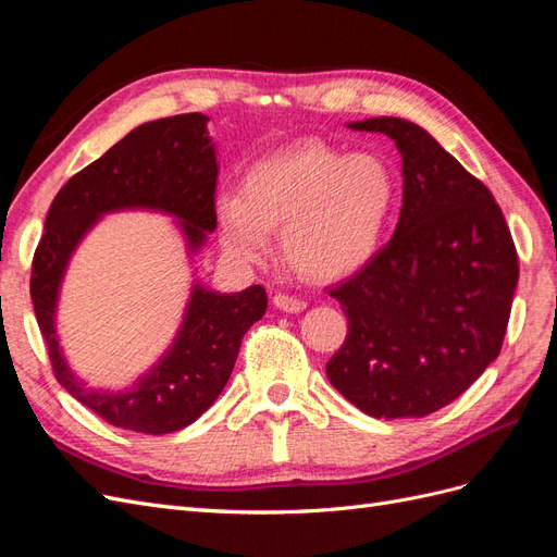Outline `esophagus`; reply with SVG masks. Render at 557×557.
Listing matches in <instances>:
<instances>
[{
    "label": "esophagus",
    "mask_w": 557,
    "mask_h": 557,
    "mask_svg": "<svg viewBox=\"0 0 557 557\" xmlns=\"http://www.w3.org/2000/svg\"><path fill=\"white\" fill-rule=\"evenodd\" d=\"M274 307L285 311V313H299L307 309V301L299 299V297H293L288 293H276L274 295Z\"/></svg>",
    "instance_id": "obj_1"
}]
</instances>
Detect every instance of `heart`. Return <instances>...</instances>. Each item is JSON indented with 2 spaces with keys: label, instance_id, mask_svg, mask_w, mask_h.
<instances>
[{
  "label": "heart",
  "instance_id": "1",
  "mask_svg": "<svg viewBox=\"0 0 557 557\" xmlns=\"http://www.w3.org/2000/svg\"><path fill=\"white\" fill-rule=\"evenodd\" d=\"M397 207V176L374 153H342L301 141L252 162L239 195L218 199L225 250L260 262L269 232L281 230V252L301 276L336 281L372 260Z\"/></svg>",
  "mask_w": 557,
  "mask_h": 557
}]
</instances>
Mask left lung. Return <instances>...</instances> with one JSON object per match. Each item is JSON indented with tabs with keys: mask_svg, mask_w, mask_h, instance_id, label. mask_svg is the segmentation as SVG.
Masks as SVG:
<instances>
[{
	"mask_svg": "<svg viewBox=\"0 0 557 557\" xmlns=\"http://www.w3.org/2000/svg\"><path fill=\"white\" fill-rule=\"evenodd\" d=\"M401 153L393 239L330 290L348 318L330 383L374 418H423L460 397L502 350L518 252L493 193L416 123L369 117Z\"/></svg>",
	"mask_w": 557,
	"mask_h": 557,
	"instance_id": "left-lung-1",
	"label": "left lung"
}]
</instances>
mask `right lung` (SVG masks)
I'll return each instance as SVG.
<instances>
[{
    "label": "right lung",
    "instance_id": "right-lung-1",
    "mask_svg": "<svg viewBox=\"0 0 557 557\" xmlns=\"http://www.w3.org/2000/svg\"><path fill=\"white\" fill-rule=\"evenodd\" d=\"M207 121L201 113H183L144 123L72 176L48 209L32 260L29 295L55 379L83 407L123 430L170 434L195 423L223 393L244 334L267 311L262 285L221 295L197 283L176 342L125 393H99L78 381L58 344L64 269L99 215L123 209L172 213L193 252L215 230L218 162Z\"/></svg>",
    "mask_w": 557,
    "mask_h": 557
}]
</instances>
